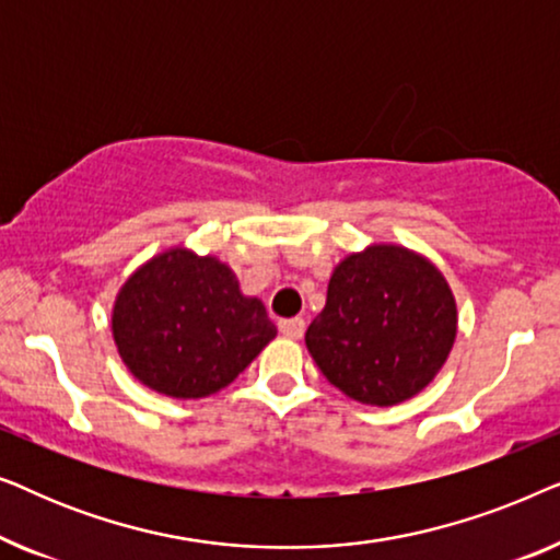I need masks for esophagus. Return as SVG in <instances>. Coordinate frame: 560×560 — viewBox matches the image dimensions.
Returning <instances> with one entry per match:
<instances>
[{"instance_id":"esophagus-1","label":"esophagus","mask_w":560,"mask_h":560,"mask_svg":"<svg viewBox=\"0 0 560 560\" xmlns=\"http://www.w3.org/2000/svg\"><path fill=\"white\" fill-rule=\"evenodd\" d=\"M278 328H280L282 336H288V339H301L303 331H305V320L303 318H288V320H280Z\"/></svg>"}]
</instances>
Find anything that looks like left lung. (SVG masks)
<instances>
[{
	"label": "left lung",
	"instance_id": "1",
	"mask_svg": "<svg viewBox=\"0 0 560 560\" xmlns=\"http://www.w3.org/2000/svg\"><path fill=\"white\" fill-rule=\"evenodd\" d=\"M456 328V298L431 259L402 244H370L334 267L305 347L351 400L393 408L435 380Z\"/></svg>",
	"mask_w": 560,
	"mask_h": 560
}]
</instances>
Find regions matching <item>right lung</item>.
<instances>
[{
  "mask_svg": "<svg viewBox=\"0 0 560 560\" xmlns=\"http://www.w3.org/2000/svg\"><path fill=\"white\" fill-rule=\"evenodd\" d=\"M112 336L137 382L173 400H201L232 385L278 328L259 298L242 293L232 267L178 244L125 280Z\"/></svg>",
  "mask_w": 560,
  "mask_h": 560,
  "instance_id": "obj_1",
  "label": "right lung"
}]
</instances>
